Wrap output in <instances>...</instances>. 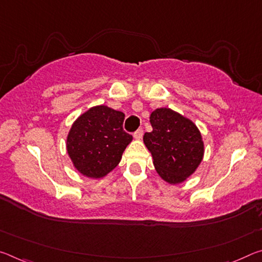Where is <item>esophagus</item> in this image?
<instances>
[{
	"label": "esophagus",
	"instance_id": "1",
	"mask_svg": "<svg viewBox=\"0 0 262 262\" xmlns=\"http://www.w3.org/2000/svg\"><path fill=\"white\" fill-rule=\"evenodd\" d=\"M142 136H143V129H142V128H140V129H138V130L134 133V138L136 140H141V139H142Z\"/></svg>",
	"mask_w": 262,
	"mask_h": 262
}]
</instances>
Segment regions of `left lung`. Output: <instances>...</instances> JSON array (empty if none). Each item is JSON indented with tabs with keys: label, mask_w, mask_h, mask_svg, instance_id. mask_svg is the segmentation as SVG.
I'll list each match as a JSON object with an SVG mask.
<instances>
[{
	"label": "left lung",
	"mask_w": 262,
	"mask_h": 262,
	"mask_svg": "<svg viewBox=\"0 0 262 262\" xmlns=\"http://www.w3.org/2000/svg\"><path fill=\"white\" fill-rule=\"evenodd\" d=\"M152 130L143 135L159 175L169 184H180L196 171L204 156L201 132L191 120L170 108L150 114Z\"/></svg>",
	"instance_id": "1"
}]
</instances>
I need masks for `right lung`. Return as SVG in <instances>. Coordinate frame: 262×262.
Instances as JSON below:
<instances>
[{
    "instance_id": "1",
    "label": "right lung",
    "mask_w": 262,
    "mask_h": 262,
    "mask_svg": "<svg viewBox=\"0 0 262 262\" xmlns=\"http://www.w3.org/2000/svg\"><path fill=\"white\" fill-rule=\"evenodd\" d=\"M124 114L107 106H95L73 122L66 149L81 175L101 178L121 161L133 136L123 130Z\"/></svg>"
}]
</instances>
